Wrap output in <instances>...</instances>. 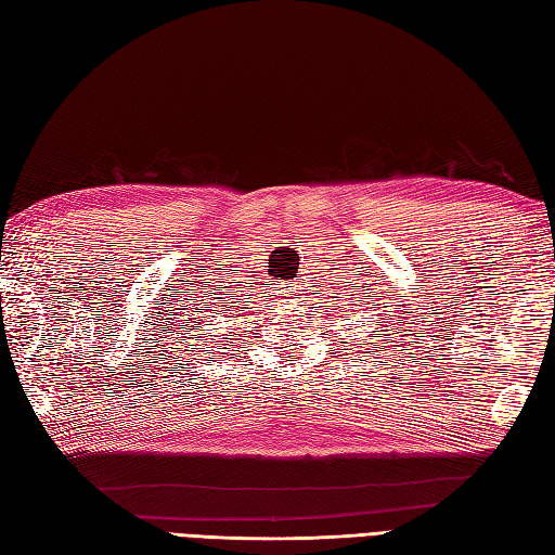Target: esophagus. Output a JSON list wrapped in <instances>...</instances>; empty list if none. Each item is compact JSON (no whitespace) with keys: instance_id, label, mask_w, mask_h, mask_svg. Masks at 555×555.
<instances>
[{"instance_id":"34e87169","label":"esophagus","mask_w":555,"mask_h":555,"mask_svg":"<svg viewBox=\"0 0 555 555\" xmlns=\"http://www.w3.org/2000/svg\"><path fill=\"white\" fill-rule=\"evenodd\" d=\"M298 288H296V284H284V286H279V293L281 296H286V298H293V293H296Z\"/></svg>"}]
</instances>
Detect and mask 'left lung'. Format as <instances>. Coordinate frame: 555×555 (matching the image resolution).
<instances>
[{
  "mask_svg": "<svg viewBox=\"0 0 555 555\" xmlns=\"http://www.w3.org/2000/svg\"><path fill=\"white\" fill-rule=\"evenodd\" d=\"M356 296H360V293H356ZM362 298H364V296H362ZM358 301L361 302L360 306L357 305ZM348 302H352V305H356V310H350V312H352V314H358V317H360V320H356V322H358V326H356V328H350V332H358V336H362V346H370L367 350H370V352H372V356H374V352H376V350H372V344H370V339H367L366 336L370 335L371 338H376V340H379V338H382V332H384V336H386V332H391V328H386V324L382 322V314H376V317L372 314L374 310H372V308H370V305H367V302H364V300H348ZM334 305H336V308H340V305H338V302H334ZM358 307H360L365 312L364 315L359 314V311L361 309L358 311ZM344 312H348V308H344ZM367 319L373 320L372 323L375 324L374 327L371 326L372 323L366 322ZM376 327L380 328L379 333L375 332ZM388 336H391V334H388ZM356 340H358V338H350V344H356ZM356 346L360 348V344H356ZM348 350H350V348H348Z\"/></svg>",
  "mask_w": 555,
  "mask_h": 555,
  "instance_id": "8db88e82",
  "label": "left lung"
}]
</instances>
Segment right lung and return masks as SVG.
<instances>
[{"label":"right lung","mask_w":555,"mask_h":555,"mask_svg":"<svg viewBox=\"0 0 555 555\" xmlns=\"http://www.w3.org/2000/svg\"><path fill=\"white\" fill-rule=\"evenodd\" d=\"M231 334H233V332H231ZM205 344H217V340H215V338H211V340H207V338H205ZM197 352H203V350H197Z\"/></svg>","instance_id":"1"}]
</instances>
